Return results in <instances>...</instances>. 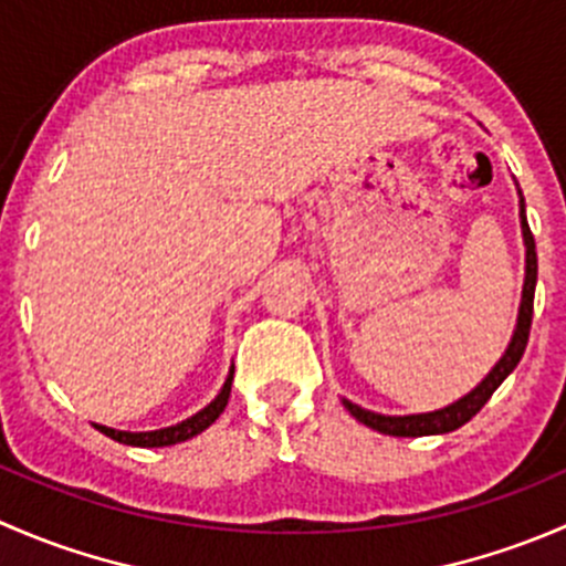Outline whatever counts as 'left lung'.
Instances as JSON below:
<instances>
[{
	"mask_svg": "<svg viewBox=\"0 0 566 566\" xmlns=\"http://www.w3.org/2000/svg\"><path fill=\"white\" fill-rule=\"evenodd\" d=\"M517 197H521V232H523V247H526V276H523V293H521V310H517V323L512 331V339L506 345L504 356L495 361V367L473 386L471 391L462 394L460 399H454L452 405L438 410H427V413H408V416H389V413H375V410L361 408V405L350 402V399L342 397V405L356 416L361 424L373 427V430L384 432V436L394 438H421V436H443V432H452L458 427L471 421L479 410L484 408L493 391L504 384L512 375V369L521 364L523 350H526L528 342V328H531V315H534V290H536V247L534 235L528 230L526 221V199L523 191L517 188Z\"/></svg>",
	"mask_w": 566,
	"mask_h": 566,
	"instance_id": "1",
	"label": "left lung"
}]
</instances>
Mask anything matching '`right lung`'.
Listing matches in <instances>:
<instances>
[{
	"mask_svg": "<svg viewBox=\"0 0 566 566\" xmlns=\"http://www.w3.org/2000/svg\"><path fill=\"white\" fill-rule=\"evenodd\" d=\"M232 375H235V367H230V375H227L224 386L221 391L216 394V399L210 405H205L202 410H197L193 416L188 419L177 421L172 427H161V430H147V432H128V430H114V427H104V424H95V430L104 432L106 438L112 441L125 443V447H142V449H158V447H172V443H182L188 438L199 436L202 430H208L227 408V399H230L232 391Z\"/></svg>",
	"mask_w": 566,
	"mask_h": 566,
	"instance_id": "1",
	"label": "right lung"
}]
</instances>
